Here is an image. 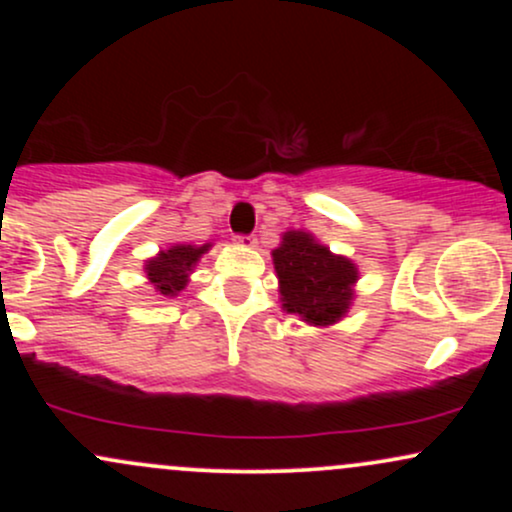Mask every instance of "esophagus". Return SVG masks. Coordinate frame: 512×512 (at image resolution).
<instances>
[{
  "label": "esophagus",
  "instance_id": "1",
  "mask_svg": "<svg viewBox=\"0 0 512 512\" xmlns=\"http://www.w3.org/2000/svg\"><path fill=\"white\" fill-rule=\"evenodd\" d=\"M238 243H240V248L252 250L257 245V238L255 236H238Z\"/></svg>",
  "mask_w": 512,
  "mask_h": 512
}]
</instances>
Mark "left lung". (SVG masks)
I'll return each mask as SVG.
<instances>
[{"label": "left lung", "mask_w": 512, "mask_h": 512, "mask_svg": "<svg viewBox=\"0 0 512 512\" xmlns=\"http://www.w3.org/2000/svg\"><path fill=\"white\" fill-rule=\"evenodd\" d=\"M276 279H279V301L286 313L310 327L337 325L349 313L356 298L358 264L349 257L337 255L320 243L313 233L286 231L281 233L279 248L272 250Z\"/></svg>", "instance_id": "1"}]
</instances>
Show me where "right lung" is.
<instances>
[{"instance_id": "1", "label": "right lung", "mask_w": 512, "mask_h": 512, "mask_svg": "<svg viewBox=\"0 0 512 512\" xmlns=\"http://www.w3.org/2000/svg\"><path fill=\"white\" fill-rule=\"evenodd\" d=\"M211 250V243L204 245H187L173 243L166 250H158L154 257L144 260V272L149 276L151 286L158 296L175 298L178 293L190 284V276L195 272L197 262L202 255Z\"/></svg>"}]
</instances>
